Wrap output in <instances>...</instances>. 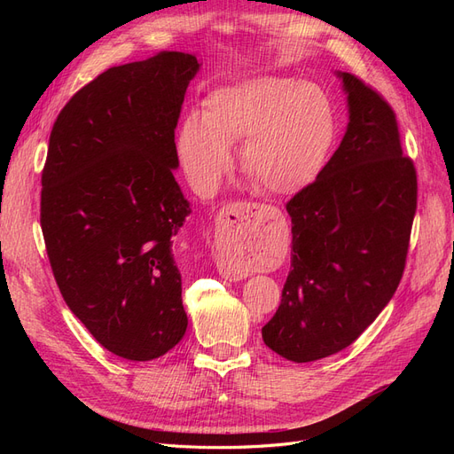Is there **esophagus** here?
Returning a JSON list of instances; mask_svg holds the SVG:
<instances>
[{
	"mask_svg": "<svg viewBox=\"0 0 454 454\" xmlns=\"http://www.w3.org/2000/svg\"><path fill=\"white\" fill-rule=\"evenodd\" d=\"M259 215L261 210L255 204L237 202L223 208L217 223V232L222 237L219 239V250L223 252V255L239 254L242 248H246V244L250 242L259 225ZM219 270H222V277L231 282L248 278L250 274V269L240 265L237 259L219 261Z\"/></svg>",
	"mask_w": 454,
	"mask_h": 454,
	"instance_id": "1",
	"label": "esophagus"
}]
</instances>
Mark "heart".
I'll return each mask as SVG.
<instances>
[{
	"label": "heart",
	"instance_id": "b5f03b06",
	"mask_svg": "<svg viewBox=\"0 0 454 454\" xmlns=\"http://www.w3.org/2000/svg\"><path fill=\"white\" fill-rule=\"evenodd\" d=\"M335 112L316 85L286 77H254L212 90L200 119L177 132V155L200 195H214L232 167L231 145L242 144L240 164L277 197L297 195L324 170L335 142Z\"/></svg>",
	"mask_w": 454,
	"mask_h": 454
}]
</instances>
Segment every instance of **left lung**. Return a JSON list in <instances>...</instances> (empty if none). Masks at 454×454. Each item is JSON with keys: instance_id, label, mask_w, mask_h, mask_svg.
<instances>
[{"instance_id": "1", "label": "left lung", "mask_w": 454, "mask_h": 454, "mask_svg": "<svg viewBox=\"0 0 454 454\" xmlns=\"http://www.w3.org/2000/svg\"><path fill=\"white\" fill-rule=\"evenodd\" d=\"M335 75L348 125L316 182L286 206L292 267L261 329L265 345L295 364L347 348L388 305L417 210V172L392 107L352 74Z\"/></svg>"}]
</instances>
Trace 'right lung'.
<instances>
[{
	"mask_svg": "<svg viewBox=\"0 0 454 454\" xmlns=\"http://www.w3.org/2000/svg\"><path fill=\"white\" fill-rule=\"evenodd\" d=\"M200 70L160 51L109 67L64 106L41 176V229L66 305L112 354L149 362L187 314L172 244L191 214L174 129Z\"/></svg>",
	"mask_w": 454,
	"mask_h": 454,
	"instance_id": "right-lung-1",
	"label": "right lung"
}]
</instances>
